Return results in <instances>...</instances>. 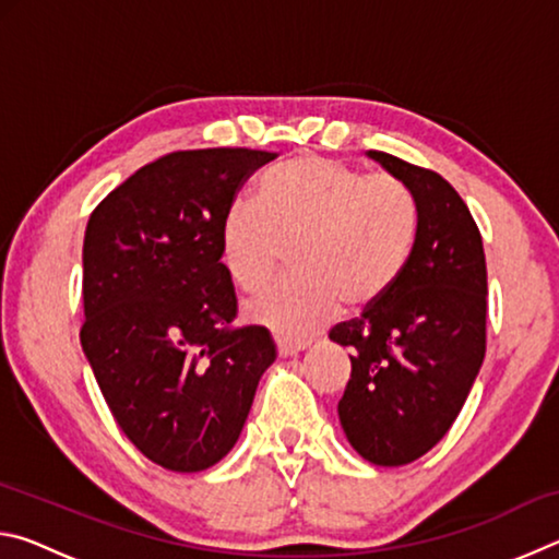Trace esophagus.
Here are the masks:
<instances>
[{
  "instance_id": "esophagus-1",
  "label": "esophagus",
  "mask_w": 559,
  "mask_h": 559,
  "mask_svg": "<svg viewBox=\"0 0 559 559\" xmlns=\"http://www.w3.org/2000/svg\"><path fill=\"white\" fill-rule=\"evenodd\" d=\"M308 347V343H306V340H298V343H296V340H276V349H278V355L281 357H293V355H298L300 353V349H306Z\"/></svg>"
}]
</instances>
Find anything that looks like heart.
I'll use <instances>...</instances> for the list:
<instances>
[{
  "label": "heart",
  "instance_id": "heart-1",
  "mask_svg": "<svg viewBox=\"0 0 559 559\" xmlns=\"http://www.w3.org/2000/svg\"><path fill=\"white\" fill-rule=\"evenodd\" d=\"M419 202L400 177L365 175L340 159L300 155L261 177L257 202L224 214L222 261L236 286L257 290L281 266L290 273L246 302V318L300 340L347 308L374 306L409 266Z\"/></svg>",
  "mask_w": 559,
  "mask_h": 559
}]
</instances>
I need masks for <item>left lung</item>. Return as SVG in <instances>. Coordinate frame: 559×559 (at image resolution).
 Masks as SVG:
<instances>
[{"label":"left lung","mask_w":559,"mask_h":559,"mask_svg":"<svg viewBox=\"0 0 559 559\" xmlns=\"http://www.w3.org/2000/svg\"><path fill=\"white\" fill-rule=\"evenodd\" d=\"M419 202V236L400 283L330 330L349 347L337 404L347 441L374 466H404L447 437L486 355L488 278L480 231L441 175L370 150Z\"/></svg>","instance_id":"1"}]
</instances>
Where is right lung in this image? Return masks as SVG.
I'll use <instances>...</instances> for the list:
<instances>
[{
  "label": "right lung",
  "mask_w": 559,
  "mask_h": 559,
  "mask_svg": "<svg viewBox=\"0 0 559 559\" xmlns=\"http://www.w3.org/2000/svg\"><path fill=\"white\" fill-rule=\"evenodd\" d=\"M276 153L210 147L140 167L93 210L83 239L81 345L122 433L157 466L194 473L234 449L261 374L266 328H234L224 214Z\"/></svg>",
  "instance_id": "1"
}]
</instances>
